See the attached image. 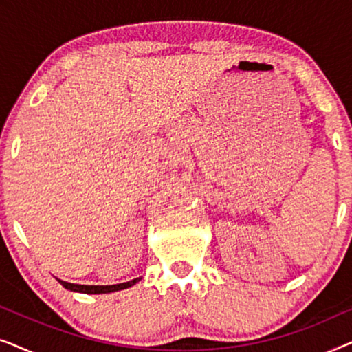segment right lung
Listing matches in <instances>:
<instances>
[{
	"label": "right lung",
	"mask_w": 352,
	"mask_h": 352,
	"mask_svg": "<svg viewBox=\"0 0 352 352\" xmlns=\"http://www.w3.org/2000/svg\"><path fill=\"white\" fill-rule=\"evenodd\" d=\"M141 278L142 277H138V278H133V280H129V282L117 283V285H80V283H70V282L60 280V278H57V280H59L62 287L67 288V290H70V292L86 293V295H102V293L120 292V290H124V288L133 287L134 283H138Z\"/></svg>",
	"instance_id": "add662e5"
}]
</instances>
